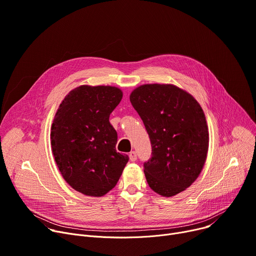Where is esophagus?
<instances>
[{"label":"esophagus","mask_w":256,"mask_h":256,"mask_svg":"<svg viewBox=\"0 0 256 256\" xmlns=\"http://www.w3.org/2000/svg\"><path fill=\"white\" fill-rule=\"evenodd\" d=\"M128 156H130V161L134 162V161L136 160V153L134 151H132Z\"/></svg>","instance_id":"1"}]
</instances>
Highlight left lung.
I'll return each mask as SVG.
<instances>
[{"label":"left lung","mask_w":256,"mask_h":256,"mask_svg":"<svg viewBox=\"0 0 256 256\" xmlns=\"http://www.w3.org/2000/svg\"><path fill=\"white\" fill-rule=\"evenodd\" d=\"M149 134L152 153L144 162L149 187L172 197L200 174L208 151V128L199 103L172 84H144L130 97Z\"/></svg>","instance_id":"obj_1"}]
</instances>
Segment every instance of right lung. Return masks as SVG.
Here are the masks:
<instances>
[{"label": "right lung", "mask_w": 256, "mask_h": 256, "mask_svg": "<svg viewBox=\"0 0 256 256\" xmlns=\"http://www.w3.org/2000/svg\"><path fill=\"white\" fill-rule=\"evenodd\" d=\"M122 92L109 86H80L60 104L51 128L52 151L58 168L72 187L100 197L118 184L128 156L115 149L118 132L109 116Z\"/></svg>", "instance_id": "1"}]
</instances>
